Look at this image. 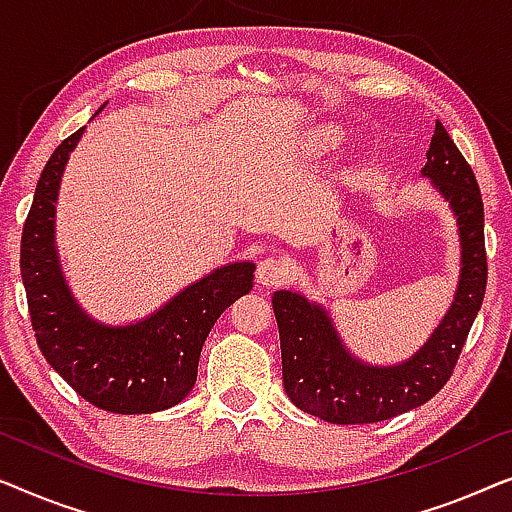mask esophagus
Here are the masks:
<instances>
[{"instance_id":"1","label":"esophagus","mask_w":512,"mask_h":512,"mask_svg":"<svg viewBox=\"0 0 512 512\" xmlns=\"http://www.w3.org/2000/svg\"><path fill=\"white\" fill-rule=\"evenodd\" d=\"M290 278V262L285 257H264L262 262L257 264V283L264 287L280 285Z\"/></svg>"}]
</instances>
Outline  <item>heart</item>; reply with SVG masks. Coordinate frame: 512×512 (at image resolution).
Segmentation results:
<instances>
[{
	"label": "heart",
	"mask_w": 512,
	"mask_h": 512,
	"mask_svg": "<svg viewBox=\"0 0 512 512\" xmlns=\"http://www.w3.org/2000/svg\"><path fill=\"white\" fill-rule=\"evenodd\" d=\"M320 139L325 141V143H336V141H338V132H336L334 127H327V129H322Z\"/></svg>",
	"instance_id": "heart-1"
}]
</instances>
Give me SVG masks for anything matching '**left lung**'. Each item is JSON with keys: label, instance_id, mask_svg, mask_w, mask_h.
Listing matches in <instances>:
<instances>
[{"label": "left lung", "instance_id": "1", "mask_svg": "<svg viewBox=\"0 0 512 512\" xmlns=\"http://www.w3.org/2000/svg\"><path fill=\"white\" fill-rule=\"evenodd\" d=\"M422 176L448 201L459 234L455 299L427 343L399 364H369L345 348L325 306L292 290L273 292L280 331L283 385L304 413L334 424L390 420L427 403L448 383L480 311L487 285L485 213L469 162L436 122Z\"/></svg>", "mask_w": 512, "mask_h": 512}]
</instances>
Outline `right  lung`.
Instances as JSON below:
<instances>
[{"label": "right lung", "mask_w": 512, "mask_h": 512, "mask_svg": "<svg viewBox=\"0 0 512 512\" xmlns=\"http://www.w3.org/2000/svg\"><path fill=\"white\" fill-rule=\"evenodd\" d=\"M83 132L85 127L50 155L23 227L20 276L32 327L46 362L92 406L120 415L157 413L192 392L208 331L227 306L253 290L255 264L218 266L129 325L92 318L64 278L55 243L62 174Z\"/></svg>", "instance_id": "obj_1"}]
</instances>
